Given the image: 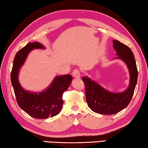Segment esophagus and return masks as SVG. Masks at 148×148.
Wrapping results in <instances>:
<instances>
[{
  "label": "esophagus",
  "mask_w": 148,
  "mask_h": 148,
  "mask_svg": "<svg viewBox=\"0 0 148 148\" xmlns=\"http://www.w3.org/2000/svg\"><path fill=\"white\" fill-rule=\"evenodd\" d=\"M72 75L73 77H74L75 78H77L79 79L81 77V74H80V71L79 69H75L73 70V71L72 72Z\"/></svg>",
  "instance_id": "1"
}]
</instances>
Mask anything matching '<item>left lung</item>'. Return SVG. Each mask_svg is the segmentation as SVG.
<instances>
[{
	"label": "left lung",
	"instance_id": "left-lung-1",
	"mask_svg": "<svg viewBox=\"0 0 148 148\" xmlns=\"http://www.w3.org/2000/svg\"><path fill=\"white\" fill-rule=\"evenodd\" d=\"M113 48L130 72V84L125 91L120 93L110 92L88 77H83L85 86L86 100L88 107L94 112L103 115H113L119 112L129 105L137 83L138 70L135 58L129 47L119 41L113 40Z\"/></svg>",
	"mask_w": 148,
	"mask_h": 148
}]
</instances>
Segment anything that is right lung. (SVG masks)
<instances>
[{"label": "right lung", "instance_id": "add662e5", "mask_svg": "<svg viewBox=\"0 0 148 148\" xmlns=\"http://www.w3.org/2000/svg\"><path fill=\"white\" fill-rule=\"evenodd\" d=\"M45 49L42 44L28 43L17 53L11 72V82L17 103L28 115L35 119H44L58 115L62 108L63 93L68 88L72 81L71 75L56 77L47 90L38 93L26 91L18 81L19 69L22 66L29 53L33 49Z\"/></svg>", "mask_w": 148, "mask_h": 148}]
</instances>
